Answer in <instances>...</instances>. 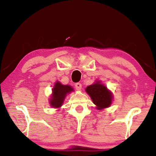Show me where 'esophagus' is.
<instances>
[{
  "label": "esophagus",
  "instance_id": "34e87169",
  "mask_svg": "<svg viewBox=\"0 0 156 156\" xmlns=\"http://www.w3.org/2000/svg\"><path fill=\"white\" fill-rule=\"evenodd\" d=\"M75 87H76V90L80 91V89H82V84H81V83H76V84H75Z\"/></svg>",
  "mask_w": 156,
  "mask_h": 156
}]
</instances>
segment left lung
Here are the masks:
<instances>
[{
  "mask_svg": "<svg viewBox=\"0 0 156 156\" xmlns=\"http://www.w3.org/2000/svg\"><path fill=\"white\" fill-rule=\"evenodd\" d=\"M85 91L96 105L98 109L101 110L110 107L113 100V95L109 89L100 81H97L91 85L88 86Z\"/></svg>",
  "mask_w": 156,
  "mask_h": 156,
  "instance_id": "left-lung-1",
  "label": "left lung"
}]
</instances>
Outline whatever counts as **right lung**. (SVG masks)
Listing matches in <instances>:
<instances>
[{
    "label": "right lung",
    "instance_id": "1",
    "mask_svg": "<svg viewBox=\"0 0 156 156\" xmlns=\"http://www.w3.org/2000/svg\"><path fill=\"white\" fill-rule=\"evenodd\" d=\"M73 91L69 85H64L60 82H56L52 89V94L49 100L50 105L54 108H59L62 105L67 94Z\"/></svg>",
    "mask_w": 156,
    "mask_h": 156
}]
</instances>
